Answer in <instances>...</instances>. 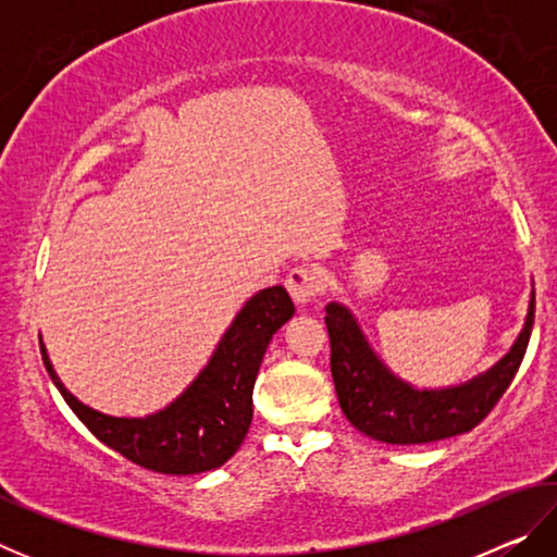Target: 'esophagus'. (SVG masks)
<instances>
[{
    "mask_svg": "<svg viewBox=\"0 0 557 557\" xmlns=\"http://www.w3.org/2000/svg\"><path fill=\"white\" fill-rule=\"evenodd\" d=\"M285 287L289 289V295L297 305H309V301L322 292V272H319L314 265L292 268L285 280Z\"/></svg>",
    "mask_w": 557,
    "mask_h": 557,
    "instance_id": "1",
    "label": "esophagus"
}]
</instances>
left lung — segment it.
<instances>
[{
	"instance_id": "left-lung-1",
	"label": "left lung",
	"mask_w": 557,
	"mask_h": 557,
	"mask_svg": "<svg viewBox=\"0 0 557 557\" xmlns=\"http://www.w3.org/2000/svg\"><path fill=\"white\" fill-rule=\"evenodd\" d=\"M535 317V295L525 324L502 361L455 388L418 391L385 369L344 305H326L332 379L344 414L356 430L388 445H425L474 430L502 400L521 366Z\"/></svg>"
}]
</instances>
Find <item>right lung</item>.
<instances>
[{"mask_svg":"<svg viewBox=\"0 0 557 557\" xmlns=\"http://www.w3.org/2000/svg\"><path fill=\"white\" fill-rule=\"evenodd\" d=\"M292 314L295 305L285 287L260 289L233 319L199 379L172 405L147 418H112L88 408L65 391L44 344L41 358L63 400L102 445L159 474H201L225 465L243 445L252 420V385L262 356L272 334Z\"/></svg>","mask_w":557,"mask_h":557,"instance_id":"right-lung-1","label":"right lung"}]
</instances>
